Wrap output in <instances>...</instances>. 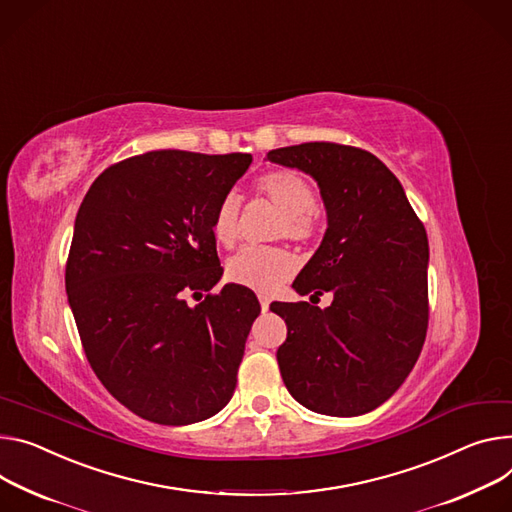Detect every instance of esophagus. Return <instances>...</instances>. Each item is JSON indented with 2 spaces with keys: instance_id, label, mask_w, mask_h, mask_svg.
<instances>
[{
  "instance_id": "esophagus-1",
  "label": "esophagus",
  "mask_w": 512,
  "mask_h": 512,
  "mask_svg": "<svg viewBox=\"0 0 512 512\" xmlns=\"http://www.w3.org/2000/svg\"><path fill=\"white\" fill-rule=\"evenodd\" d=\"M257 296H259V304H261V310L265 312V310L269 308V296H267V294H263V292H261V294H257Z\"/></svg>"
}]
</instances>
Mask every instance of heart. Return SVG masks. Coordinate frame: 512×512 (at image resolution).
Here are the masks:
<instances>
[{"label":"heart","instance_id":"1","mask_svg":"<svg viewBox=\"0 0 512 512\" xmlns=\"http://www.w3.org/2000/svg\"><path fill=\"white\" fill-rule=\"evenodd\" d=\"M255 196L265 198L277 210L273 237H286L294 243H308L318 235L320 214L314 204L312 185L292 169L267 171L255 181ZM241 202L235 194H226L212 214V237L218 245L230 249L239 239ZM298 261L284 247H247L226 263V275L232 284L257 292H273L296 273Z\"/></svg>","mask_w":512,"mask_h":512}]
</instances>
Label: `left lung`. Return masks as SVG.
<instances>
[{
    "instance_id": "left-lung-1",
    "label": "left lung",
    "mask_w": 512,
    "mask_h": 512,
    "mask_svg": "<svg viewBox=\"0 0 512 512\" xmlns=\"http://www.w3.org/2000/svg\"><path fill=\"white\" fill-rule=\"evenodd\" d=\"M267 159L310 173L329 228L296 277L300 296L333 294L329 308L273 302L288 337L277 363L306 408L357 416L378 408L406 380L429 327L427 230L396 175L363 149L302 143Z\"/></svg>"
}]
</instances>
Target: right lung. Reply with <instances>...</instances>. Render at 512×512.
Here are the masks:
<instances>
[{
  "label": "right lung",
  "instance_id": "1",
  "mask_svg": "<svg viewBox=\"0 0 512 512\" xmlns=\"http://www.w3.org/2000/svg\"><path fill=\"white\" fill-rule=\"evenodd\" d=\"M251 155L151 151L110 165L85 194L65 288L85 357L106 390L159 425L222 410L237 388L261 306L222 275L212 237L218 202Z\"/></svg>",
  "mask_w": 512,
  "mask_h": 512
}]
</instances>
